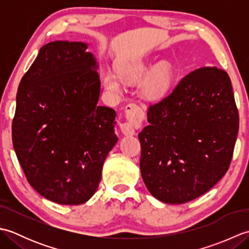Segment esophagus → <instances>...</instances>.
<instances>
[{
    "instance_id": "esophagus-1",
    "label": "esophagus",
    "mask_w": 249,
    "mask_h": 249,
    "mask_svg": "<svg viewBox=\"0 0 249 249\" xmlns=\"http://www.w3.org/2000/svg\"><path fill=\"white\" fill-rule=\"evenodd\" d=\"M125 112L128 121L121 124V130L125 136H133L136 134L135 125L141 124V122L144 119V112L135 104H129L126 106Z\"/></svg>"
}]
</instances>
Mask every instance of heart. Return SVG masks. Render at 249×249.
<instances>
[{
    "instance_id": "1",
    "label": "heart",
    "mask_w": 249,
    "mask_h": 249,
    "mask_svg": "<svg viewBox=\"0 0 249 249\" xmlns=\"http://www.w3.org/2000/svg\"><path fill=\"white\" fill-rule=\"evenodd\" d=\"M120 75L127 82H141V93L147 99H158L168 91L172 80L171 67L162 62L153 67L146 63L124 65L120 68ZM103 82L108 91L119 94L122 82L116 73L106 71L103 73Z\"/></svg>"
}]
</instances>
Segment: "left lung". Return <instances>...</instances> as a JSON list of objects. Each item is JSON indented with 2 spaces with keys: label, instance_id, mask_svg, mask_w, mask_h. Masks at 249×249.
I'll use <instances>...</instances> for the list:
<instances>
[{
  "label": "left lung",
  "instance_id": "1",
  "mask_svg": "<svg viewBox=\"0 0 249 249\" xmlns=\"http://www.w3.org/2000/svg\"><path fill=\"white\" fill-rule=\"evenodd\" d=\"M138 135L140 171L158 200L181 204L205 194L229 169L239 131L231 80L217 67L188 72L151 105Z\"/></svg>",
  "mask_w": 249,
  "mask_h": 249
}]
</instances>
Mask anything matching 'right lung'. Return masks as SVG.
Returning <instances> with one entry per match:
<instances>
[{"mask_svg":"<svg viewBox=\"0 0 249 249\" xmlns=\"http://www.w3.org/2000/svg\"><path fill=\"white\" fill-rule=\"evenodd\" d=\"M88 44L56 40L40 48L19 84L13 144L28 182L59 204L96 192L118 142L115 111L98 106L97 62Z\"/></svg>","mask_w":249,"mask_h":249,"instance_id":"add662e5","label":"right lung"}]
</instances>
